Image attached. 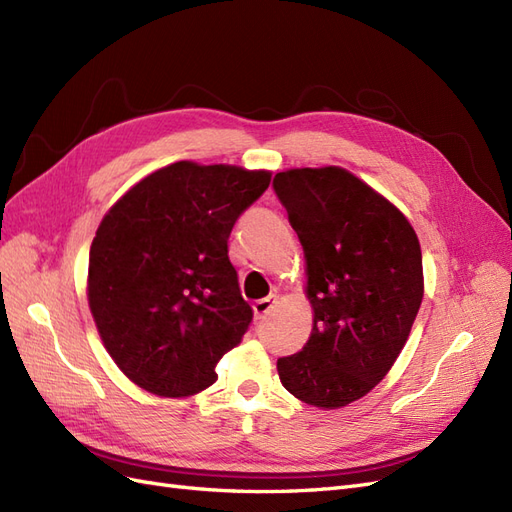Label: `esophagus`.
Wrapping results in <instances>:
<instances>
[{
  "label": "esophagus",
  "instance_id": "obj_1",
  "mask_svg": "<svg viewBox=\"0 0 512 512\" xmlns=\"http://www.w3.org/2000/svg\"><path fill=\"white\" fill-rule=\"evenodd\" d=\"M273 305H275V294H269V297H265V299H258L254 303V314L258 318H265L273 309Z\"/></svg>",
  "mask_w": 512,
  "mask_h": 512
}]
</instances>
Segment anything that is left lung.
<instances>
[{"mask_svg":"<svg viewBox=\"0 0 512 512\" xmlns=\"http://www.w3.org/2000/svg\"><path fill=\"white\" fill-rule=\"evenodd\" d=\"M273 190L307 260L312 337L277 359L284 389L342 408L389 374L423 301V256L404 213L348 170L294 168Z\"/></svg>","mask_w":512,"mask_h":512,"instance_id":"1","label":"left lung"}]
</instances>
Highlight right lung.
Instances as JSON below:
<instances>
[{
  "label": "right lung",
  "instance_id": "obj_1",
  "mask_svg": "<svg viewBox=\"0 0 512 512\" xmlns=\"http://www.w3.org/2000/svg\"><path fill=\"white\" fill-rule=\"evenodd\" d=\"M269 181L265 170L175 162L104 215L89 252V307L108 354L141 389H207L250 329L228 237Z\"/></svg>",
  "mask_w": 512,
  "mask_h": 512
}]
</instances>
